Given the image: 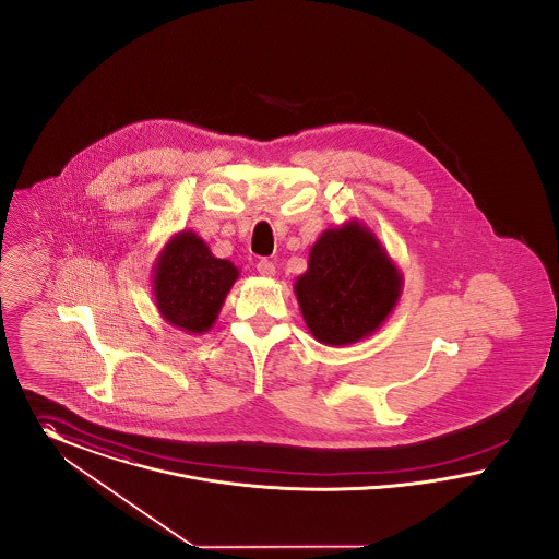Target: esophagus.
Listing matches in <instances>:
<instances>
[{"label":"esophagus","instance_id":"esophagus-1","mask_svg":"<svg viewBox=\"0 0 559 559\" xmlns=\"http://www.w3.org/2000/svg\"><path fill=\"white\" fill-rule=\"evenodd\" d=\"M257 271L263 275V277H273L275 275V265L271 263V261H266V259H263V261H259V265H257Z\"/></svg>","mask_w":559,"mask_h":559}]
</instances>
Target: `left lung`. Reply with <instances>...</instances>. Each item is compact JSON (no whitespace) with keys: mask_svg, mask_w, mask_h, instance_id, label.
Here are the masks:
<instances>
[{"mask_svg":"<svg viewBox=\"0 0 559 559\" xmlns=\"http://www.w3.org/2000/svg\"><path fill=\"white\" fill-rule=\"evenodd\" d=\"M404 275L359 221L325 229L309 250L294 294L316 341L345 347L374 334L395 309Z\"/></svg>","mask_w":559,"mask_h":559,"instance_id":"obj_1","label":"left lung"}]
</instances>
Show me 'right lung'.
Instances as JSON below:
<instances>
[{
  "mask_svg": "<svg viewBox=\"0 0 559 559\" xmlns=\"http://www.w3.org/2000/svg\"><path fill=\"white\" fill-rule=\"evenodd\" d=\"M239 277L237 266L216 259L189 229L168 239L153 263V298L164 322L189 334L207 332Z\"/></svg>",
  "mask_w": 559,
  "mask_h": 559,
  "instance_id": "1",
  "label": "right lung"
}]
</instances>
